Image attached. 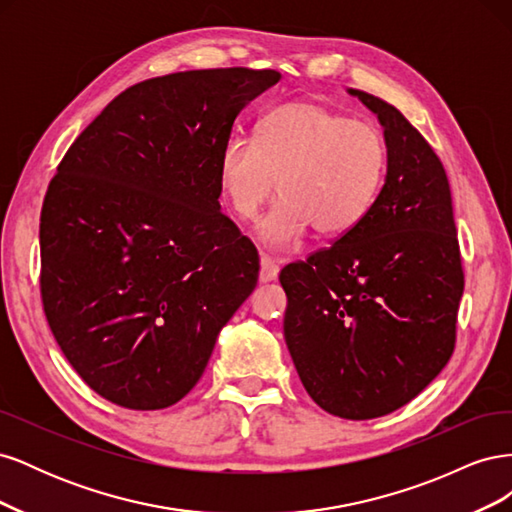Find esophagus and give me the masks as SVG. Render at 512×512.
<instances>
[{"label":"esophagus","mask_w":512,"mask_h":512,"mask_svg":"<svg viewBox=\"0 0 512 512\" xmlns=\"http://www.w3.org/2000/svg\"><path fill=\"white\" fill-rule=\"evenodd\" d=\"M277 273H280V265H277V260L267 256V254H262L260 256V271H258L260 284H267V282L277 280Z\"/></svg>","instance_id":"1"}]
</instances>
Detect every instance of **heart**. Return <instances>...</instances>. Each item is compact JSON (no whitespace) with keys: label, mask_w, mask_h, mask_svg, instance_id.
<instances>
[{"label":"heart","mask_w":512,"mask_h":512,"mask_svg":"<svg viewBox=\"0 0 512 512\" xmlns=\"http://www.w3.org/2000/svg\"><path fill=\"white\" fill-rule=\"evenodd\" d=\"M386 170L382 134L316 100L271 108L256 143L232 136L220 151L218 181L230 211L252 220L277 181L280 200L256 226V239L275 252L297 245L309 226L342 237L374 205Z\"/></svg>","instance_id":"b5f03b06"}]
</instances>
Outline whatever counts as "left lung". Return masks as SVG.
Here are the masks:
<instances>
[{"mask_svg": "<svg viewBox=\"0 0 512 512\" xmlns=\"http://www.w3.org/2000/svg\"><path fill=\"white\" fill-rule=\"evenodd\" d=\"M348 94L382 126L384 185L359 226L280 282L305 391L329 414L367 421L406 406L451 359L463 269L442 162L393 104Z\"/></svg>", "mask_w": 512, "mask_h": 512, "instance_id": "left-lung-1", "label": "left lung"}]
</instances>
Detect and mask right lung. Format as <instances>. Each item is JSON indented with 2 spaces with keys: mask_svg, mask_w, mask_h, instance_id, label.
Returning a JSON list of instances; mask_svg holds the SVG:
<instances>
[{
  "mask_svg": "<svg viewBox=\"0 0 512 512\" xmlns=\"http://www.w3.org/2000/svg\"><path fill=\"white\" fill-rule=\"evenodd\" d=\"M277 70L158 76L119 94L57 166L40 215L42 303L91 389L130 410L188 395L258 282L220 211L232 123Z\"/></svg>",
  "mask_w": 512,
  "mask_h": 512,
  "instance_id": "1",
  "label": "right lung"
}]
</instances>
